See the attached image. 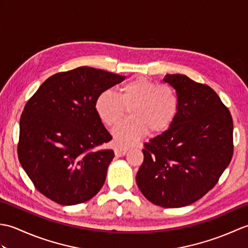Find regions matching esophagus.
<instances>
[{
  "mask_svg": "<svg viewBox=\"0 0 248 248\" xmlns=\"http://www.w3.org/2000/svg\"><path fill=\"white\" fill-rule=\"evenodd\" d=\"M114 151H115V155L117 157H120L127 154V148H124V147H120V146H116Z\"/></svg>",
  "mask_w": 248,
  "mask_h": 248,
  "instance_id": "obj_1",
  "label": "esophagus"
}]
</instances>
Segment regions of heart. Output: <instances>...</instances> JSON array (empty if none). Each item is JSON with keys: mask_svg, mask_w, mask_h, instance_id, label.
Masks as SVG:
<instances>
[{"mask_svg": "<svg viewBox=\"0 0 248 248\" xmlns=\"http://www.w3.org/2000/svg\"><path fill=\"white\" fill-rule=\"evenodd\" d=\"M94 108L102 123L112 127L131 108V118L116 125L113 138L116 144L128 147L148 134H161L170 128L179 109L175 88L157 84L144 77L124 84L119 94L103 91L98 94Z\"/></svg>", "mask_w": 248, "mask_h": 248, "instance_id": "1", "label": "heart"}]
</instances>
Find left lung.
<instances>
[{
	"mask_svg": "<svg viewBox=\"0 0 248 248\" xmlns=\"http://www.w3.org/2000/svg\"><path fill=\"white\" fill-rule=\"evenodd\" d=\"M179 98L170 128L144 144L136 183L163 208H181L203 197L218 182L233 155V123L213 89L183 75H166Z\"/></svg>",
	"mask_w": 248,
	"mask_h": 248,
	"instance_id": "1",
	"label": "left lung"
}]
</instances>
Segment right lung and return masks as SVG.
<instances>
[{
  "label": "right lung",
  "mask_w": 248,
  "mask_h": 248,
  "mask_svg": "<svg viewBox=\"0 0 248 248\" xmlns=\"http://www.w3.org/2000/svg\"><path fill=\"white\" fill-rule=\"evenodd\" d=\"M125 77L92 67L55 73L25 104L18 156L35 187L62 205L92 199L107 178L112 149L93 150L112 136L98 117L100 93Z\"/></svg>",
  "instance_id": "right-lung-1"
}]
</instances>
